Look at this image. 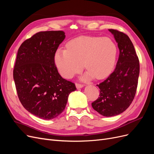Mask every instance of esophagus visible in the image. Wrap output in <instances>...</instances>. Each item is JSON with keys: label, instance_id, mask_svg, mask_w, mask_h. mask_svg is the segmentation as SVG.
I'll return each mask as SVG.
<instances>
[{"label": "esophagus", "instance_id": "esophagus-1", "mask_svg": "<svg viewBox=\"0 0 154 154\" xmlns=\"http://www.w3.org/2000/svg\"><path fill=\"white\" fill-rule=\"evenodd\" d=\"M76 87L77 88H82L83 87V85L81 84V83H76Z\"/></svg>", "mask_w": 154, "mask_h": 154}]
</instances>
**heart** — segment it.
<instances>
[{"mask_svg":"<svg viewBox=\"0 0 154 154\" xmlns=\"http://www.w3.org/2000/svg\"><path fill=\"white\" fill-rule=\"evenodd\" d=\"M117 46L107 37L83 36L72 40L66 49H58L54 61L60 74L71 78L84 67L86 78L93 76L101 80L108 76L114 68Z\"/></svg>","mask_w":154,"mask_h":154,"instance_id":"heart-1","label":"heart"}]
</instances>
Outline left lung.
I'll return each instance as SVG.
<instances>
[{"label": "left lung", "mask_w": 154, "mask_h": 154, "mask_svg": "<svg viewBox=\"0 0 154 154\" xmlns=\"http://www.w3.org/2000/svg\"><path fill=\"white\" fill-rule=\"evenodd\" d=\"M109 30L118 43L119 58L114 72L97 85L100 97L92 103V108L106 117L117 116L128 109L136 95L139 74V58L129 37L118 30Z\"/></svg>", "instance_id": "1"}]
</instances>
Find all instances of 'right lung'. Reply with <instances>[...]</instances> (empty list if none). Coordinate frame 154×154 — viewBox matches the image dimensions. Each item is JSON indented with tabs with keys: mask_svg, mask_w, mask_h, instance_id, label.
I'll return each instance as SVG.
<instances>
[{
	"mask_svg": "<svg viewBox=\"0 0 154 154\" xmlns=\"http://www.w3.org/2000/svg\"><path fill=\"white\" fill-rule=\"evenodd\" d=\"M66 38L62 31H41L23 42L13 69L18 97L23 106L43 119L57 118L64 110L74 83L63 79L54 56Z\"/></svg>",
	"mask_w": 154,
	"mask_h": 154,
	"instance_id": "right-lung-1",
	"label": "right lung"
}]
</instances>
